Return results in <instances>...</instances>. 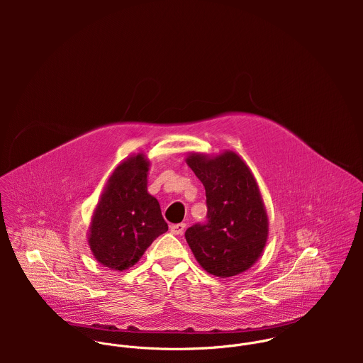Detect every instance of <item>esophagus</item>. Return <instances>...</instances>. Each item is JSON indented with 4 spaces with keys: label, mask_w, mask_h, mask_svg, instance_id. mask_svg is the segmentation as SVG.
Here are the masks:
<instances>
[{
    "label": "esophagus",
    "mask_w": 363,
    "mask_h": 363,
    "mask_svg": "<svg viewBox=\"0 0 363 363\" xmlns=\"http://www.w3.org/2000/svg\"><path fill=\"white\" fill-rule=\"evenodd\" d=\"M186 229V223H174V225H170V232L173 235H182Z\"/></svg>",
    "instance_id": "obj_1"
}]
</instances>
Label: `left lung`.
Listing matches in <instances>:
<instances>
[{
	"label": "left lung",
	"mask_w": 363,
	"mask_h": 363,
	"mask_svg": "<svg viewBox=\"0 0 363 363\" xmlns=\"http://www.w3.org/2000/svg\"><path fill=\"white\" fill-rule=\"evenodd\" d=\"M186 163L204 184L207 196V222L186 230L194 257L219 278L247 271L268 239V216L255 174L233 151L191 152Z\"/></svg>",
	"instance_id": "8db88e82"
}]
</instances>
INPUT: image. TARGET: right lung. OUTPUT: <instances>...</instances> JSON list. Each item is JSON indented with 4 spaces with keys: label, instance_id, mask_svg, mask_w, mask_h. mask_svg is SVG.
Instances as JSON below:
<instances>
[{
    "label": "right lung",
    "instance_id": "right-lung-1",
    "mask_svg": "<svg viewBox=\"0 0 363 363\" xmlns=\"http://www.w3.org/2000/svg\"><path fill=\"white\" fill-rule=\"evenodd\" d=\"M150 160L124 159L113 172L94 211L88 243L104 267L124 271L137 264L157 236L167 230L160 206L147 190Z\"/></svg>",
    "mask_w": 363,
    "mask_h": 363
}]
</instances>
